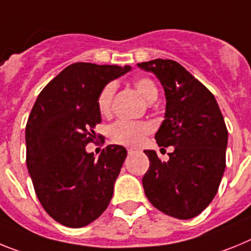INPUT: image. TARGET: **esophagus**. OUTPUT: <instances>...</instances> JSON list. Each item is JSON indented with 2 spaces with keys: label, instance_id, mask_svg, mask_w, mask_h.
<instances>
[{
  "label": "esophagus",
  "instance_id": "34e87169",
  "mask_svg": "<svg viewBox=\"0 0 251 251\" xmlns=\"http://www.w3.org/2000/svg\"><path fill=\"white\" fill-rule=\"evenodd\" d=\"M127 151H128V152H132V151H135V149H132V148H130V149H127Z\"/></svg>",
  "mask_w": 251,
  "mask_h": 251
}]
</instances>
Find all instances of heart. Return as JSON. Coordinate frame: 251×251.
Listing matches in <instances>:
<instances>
[{
    "mask_svg": "<svg viewBox=\"0 0 251 251\" xmlns=\"http://www.w3.org/2000/svg\"><path fill=\"white\" fill-rule=\"evenodd\" d=\"M134 86L144 100L148 102L155 101L158 96V89L149 78H138L134 82ZM117 84L110 82L103 88L97 99V106L102 115H107L111 111L113 96L116 92ZM150 132V125L141 121H130V120H119L110 128V135L115 143L127 145V147H138L145 140Z\"/></svg>",
    "mask_w": 251,
    "mask_h": 251,
    "instance_id": "1",
    "label": "heart"
}]
</instances>
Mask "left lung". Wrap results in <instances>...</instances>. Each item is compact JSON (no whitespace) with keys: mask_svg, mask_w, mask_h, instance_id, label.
<instances>
[{"mask_svg":"<svg viewBox=\"0 0 251 251\" xmlns=\"http://www.w3.org/2000/svg\"><path fill=\"white\" fill-rule=\"evenodd\" d=\"M160 80L165 115L155 134L159 147H173L162 162L155 150H144L150 167L143 177L148 200L179 220L202 212L216 196L226 167L227 128L215 96L179 63L154 59L139 63Z\"/></svg>","mask_w":251,"mask_h":251,"instance_id":"8db88e82","label":"left lung"}]
</instances>
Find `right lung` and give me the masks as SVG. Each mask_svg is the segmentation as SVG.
Returning a JSON list of instances; mask_svg holds the SVG:
<instances>
[{
  "label": "right lung",
  "instance_id": "add662e5",
  "mask_svg": "<svg viewBox=\"0 0 251 251\" xmlns=\"http://www.w3.org/2000/svg\"><path fill=\"white\" fill-rule=\"evenodd\" d=\"M130 71V65L74 63L35 101L25 130L26 164L41 206L62 225L87 226L112 198L127 151L108 145L96 158L86 145L97 139L101 89Z\"/></svg>",
  "mask_w": 251,
  "mask_h": 251
}]
</instances>
